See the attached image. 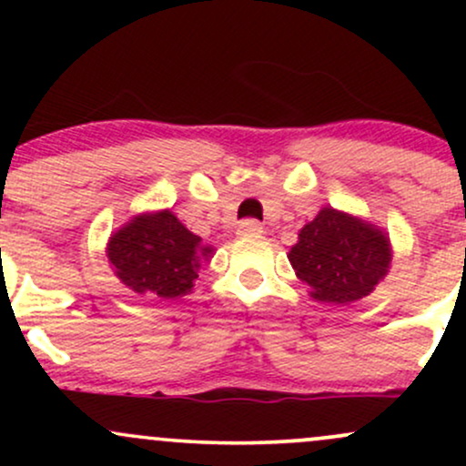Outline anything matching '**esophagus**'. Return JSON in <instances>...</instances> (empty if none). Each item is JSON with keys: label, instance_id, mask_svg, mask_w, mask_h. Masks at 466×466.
Instances as JSON below:
<instances>
[{"label": "esophagus", "instance_id": "obj_1", "mask_svg": "<svg viewBox=\"0 0 466 466\" xmlns=\"http://www.w3.org/2000/svg\"><path fill=\"white\" fill-rule=\"evenodd\" d=\"M237 234H238V237H243V238L260 237V234H263V226H260L258 221H254V218H245V221L238 223Z\"/></svg>", "mask_w": 466, "mask_h": 466}]
</instances>
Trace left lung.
<instances>
[{"mask_svg":"<svg viewBox=\"0 0 466 466\" xmlns=\"http://www.w3.org/2000/svg\"><path fill=\"white\" fill-rule=\"evenodd\" d=\"M289 263L313 300L346 307L370 296L386 278L392 248L383 229L329 206L300 229Z\"/></svg>","mask_w":466,"mask_h":466,"instance_id":"obj_1","label":"left lung"}]
</instances>
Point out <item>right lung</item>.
<instances>
[{"instance_id":"add662e5","label":"right lung","mask_w":466,"mask_h":466,"mask_svg":"<svg viewBox=\"0 0 466 466\" xmlns=\"http://www.w3.org/2000/svg\"><path fill=\"white\" fill-rule=\"evenodd\" d=\"M210 256V245H203L170 210L133 217L106 243V258L122 285L159 300L188 296Z\"/></svg>"}]
</instances>
